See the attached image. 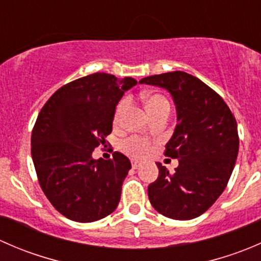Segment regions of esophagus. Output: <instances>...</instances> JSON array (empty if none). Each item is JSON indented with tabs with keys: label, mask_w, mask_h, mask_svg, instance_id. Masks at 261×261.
I'll list each match as a JSON object with an SVG mask.
<instances>
[{
	"label": "esophagus",
	"mask_w": 261,
	"mask_h": 261,
	"mask_svg": "<svg viewBox=\"0 0 261 261\" xmlns=\"http://www.w3.org/2000/svg\"><path fill=\"white\" fill-rule=\"evenodd\" d=\"M131 164H133L134 169H138V168L140 167V162H139V160H136V159H134L133 162H131Z\"/></svg>",
	"instance_id": "obj_1"
}]
</instances>
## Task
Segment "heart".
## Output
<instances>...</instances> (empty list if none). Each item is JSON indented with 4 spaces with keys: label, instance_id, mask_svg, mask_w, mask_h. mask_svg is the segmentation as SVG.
Wrapping results in <instances>:
<instances>
[{
    "label": "heart",
    "instance_id": "obj_1",
    "mask_svg": "<svg viewBox=\"0 0 261 261\" xmlns=\"http://www.w3.org/2000/svg\"><path fill=\"white\" fill-rule=\"evenodd\" d=\"M144 105H145V109L149 112V115L154 114V112L159 111V110L164 109V107H169L168 99L164 96L158 93H150L144 96ZM126 107H127V99H121L115 110V122H117L120 120L123 111L126 110ZM123 149L127 152H130V154L136 155V156H143V155L146 154L147 150H149V145H147L146 141L143 140V139H130V140H127L123 144Z\"/></svg>",
    "mask_w": 261,
    "mask_h": 261
}]
</instances>
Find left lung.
Listing matches in <instances>:
<instances>
[{
  "mask_svg": "<svg viewBox=\"0 0 261 261\" xmlns=\"http://www.w3.org/2000/svg\"><path fill=\"white\" fill-rule=\"evenodd\" d=\"M140 83L167 89L177 125L165 156L178 159L174 173L156 163L159 177L147 187L151 206L173 220H192L217 201L232 174L239 152L238 123L222 98L198 78L169 72Z\"/></svg>",
  "mask_w": 261,
  "mask_h": 261,
  "instance_id": "8db88e82",
  "label": "left lung"
}]
</instances>
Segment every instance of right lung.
Wrapping results in <instances>:
<instances>
[{
    "label": "right lung",
    "mask_w": 261,
    "mask_h": 261,
    "mask_svg": "<svg viewBox=\"0 0 261 261\" xmlns=\"http://www.w3.org/2000/svg\"><path fill=\"white\" fill-rule=\"evenodd\" d=\"M134 78L94 73L65 84L44 105L31 135V156L41 189L57 211L93 222L117 207L131 169L127 156L93 159L112 131L115 110Z\"/></svg>",
    "instance_id": "right-lung-1"
}]
</instances>
